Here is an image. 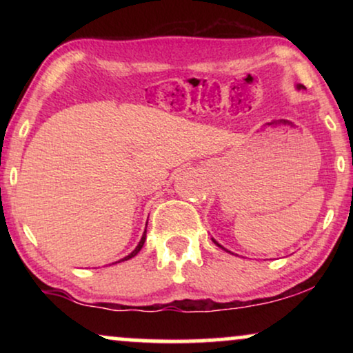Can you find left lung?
Masks as SVG:
<instances>
[{"label": "left lung", "instance_id": "8db88e82", "mask_svg": "<svg viewBox=\"0 0 353 353\" xmlns=\"http://www.w3.org/2000/svg\"><path fill=\"white\" fill-rule=\"evenodd\" d=\"M301 88H303V85H297V90H301ZM212 241H214V243L216 244V245H219V248H221V245L219 244V243H216V241L215 239H212ZM221 249H225V248H221ZM226 250V249H225Z\"/></svg>", "mask_w": 353, "mask_h": 353}]
</instances>
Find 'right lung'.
I'll list each match as a JSON object with an SVG mask.
<instances>
[{"label":"right lung","mask_w":353,"mask_h":353,"mask_svg":"<svg viewBox=\"0 0 353 353\" xmlns=\"http://www.w3.org/2000/svg\"><path fill=\"white\" fill-rule=\"evenodd\" d=\"M144 241H146V231H144V233H143V238H141V241H139V244L137 245V249H134L132 254H128V255H127V257H123L122 260H119V262H123V260H128V259H132V257H134V255H137V254L139 252V250H141V248H143V244H144Z\"/></svg>","instance_id":"1"}]
</instances>
